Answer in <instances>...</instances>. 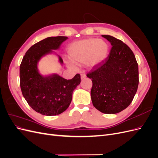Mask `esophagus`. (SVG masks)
<instances>
[{
	"instance_id": "esophagus-1",
	"label": "esophagus",
	"mask_w": 158,
	"mask_h": 158,
	"mask_svg": "<svg viewBox=\"0 0 158 158\" xmlns=\"http://www.w3.org/2000/svg\"><path fill=\"white\" fill-rule=\"evenodd\" d=\"M85 77H86V76H85V74H81V78H82V79H84Z\"/></svg>"
}]
</instances>
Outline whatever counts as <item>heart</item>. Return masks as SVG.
<instances>
[{
    "label": "heart",
    "mask_w": 158,
    "mask_h": 158,
    "mask_svg": "<svg viewBox=\"0 0 158 158\" xmlns=\"http://www.w3.org/2000/svg\"><path fill=\"white\" fill-rule=\"evenodd\" d=\"M108 45L102 40L89 38L75 41L69 47V65L85 63L89 68H94L106 59L108 55Z\"/></svg>",
    "instance_id": "1"
}]
</instances>
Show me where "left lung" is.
Segmentation results:
<instances>
[{
    "label": "left lung",
    "instance_id": "left-lung-1",
    "mask_svg": "<svg viewBox=\"0 0 158 158\" xmlns=\"http://www.w3.org/2000/svg\"><path fill=\"white\" fill-rule=\"evenodd\" d=\"M112 47L109 55L87 76L92 79L93 106L106 114H115L130 105L138 89V66L132 50L111 35H102Z\"/></svg>",
    "mask_w": 158,
    "mask_h": 158
}]
</instances>
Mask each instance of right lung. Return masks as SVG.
<instances>
[{"label": "right lung", "instance_id": "right-lung-1", "mask_svg": "<svg viewBox=\"0 0 158 158\" xmlns=\"http://www.w3.org/2000/svg\"><path fill=\"white\" fill-rule=\"evenodd\" d=\"M67 39L65 36L49 37L37 43L26 52L20 66L23 96L33 110L44 115L54 116L66 111L73 91L81 82L78 74L66 80L56 73L43 75L38 69L43 57L52 54L56 55L60 64L63 65V59L52 50L59 49Z\"/></svg>", "mask_w": 158, "mask_h": 158}]
</instances>
